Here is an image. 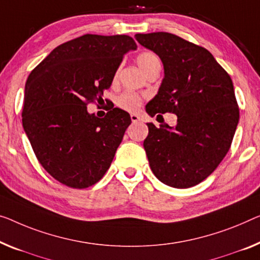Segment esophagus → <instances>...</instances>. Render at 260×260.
<instances>
[{
    "mask_svg": "<svg viewBox=\"0 0 260 260\" xmlns=\"http://www.w3.org/2000/svg\"><path fill=\"white\" fill-rule=\"evenodd\" d=\"M131 120H132V122H138V121H140V117H139L138 114H131Z\"/></svg>",
    "mask_w": 260,
    "mask_h": 260,
    "instance_id": "34e87169",
    "label": "esophagus"
}]
</instances>
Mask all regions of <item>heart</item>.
Returning <instances> with one entry per match:
<instances>
[{"mask_svg": "<svg viewBox=\"0 0 260 260\" xmlns=\"http://www.w3.org/2000/svg\"><path fill=\"white\" fill-rule=\"evenodd\" d=\"M137 63L143 73L149 71L153 68H161V60L156 53L152 51L141 52L137 57ZM143 103V98L134 92H123L117 99V104L120 108L127 112H137Z\"/></svg>", "mask_w": 260, "mask_h": 260, "instance_id": "heart-1", "label": "heart"}]
</instances>
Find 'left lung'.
I'll return each instance as SVG.
<instances>
[{"instance_id":"8db88e82","label":"left lung","mask_w":260,"mask_h":260,"mask_svg":"<svg viewBox=\"0 0 260 260\" xmlns=\"http://www.w3.org/2000/svg\"><path fill=\"white\" fill-rule=\"evenodd\" d=\"M135 38L156 53L165 68L147 113L177 115L175 127L147 123L143 147L150 169L170 187H193L218 167L231 147L239 120L234 84L202 46L169 32L137 34Z\"/></svg>"}]
</instances>
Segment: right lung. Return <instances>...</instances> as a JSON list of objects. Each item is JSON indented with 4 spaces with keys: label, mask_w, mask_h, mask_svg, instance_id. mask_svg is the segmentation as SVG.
Listing matches in <instances>:
<instances>
[{
    "label": "right lung",
    "mask_w": 260,
    "mask_h": 260,
    "mask_svg": "<svg viewBox=\"0 0 260 260\" xmlns=\"http://www.w3.org/2000/svg\"><path fill=\"white\" fill-rule=\"evenodd\" d=\"M135 49L127 35L86 34L53 49L29 75L23 128L38 162L61 184L88 188L110 168L131 117L112 104L96 118L86 106L102 102L125 53Z\"/></svg>",
    "instance_id": "add662e5"
}]
</instances>
